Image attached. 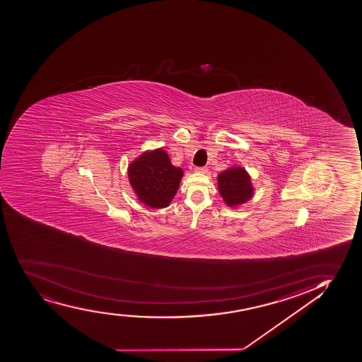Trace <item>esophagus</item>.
Masks as SVG:
<instances>
[{"label": "esophagus", "instance_id": "obj_1", "mask_svg": "<svg viewBox=\"0 0 362 362\" xmlns=\"http://www.w3.org/2000/svg\"><path fill=\"white\" fill-rule=\"evenodd\" d=\"M196 171L197 173H200V174H206L208 173V168L206 166H197Z\"/></svg>", "mask_w": 362, "mask_h": 362}]
</instances>
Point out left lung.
<instances>
[{"label": "left lung", "mask_w": 362, "mask_h": 362, "mask_svg": "<svg viewBox=\"0 0 362 362\" xmlns=\"http://www.w3.org/2000/svg\"><path fill=\"white\" fill-rule=\"evenodd\" d=\"M221 196L229 206L247 202L252 197L250 176L243 168H232L218 175Z\"/></svg>", "instance_id": "obj_1"}]
</instances>
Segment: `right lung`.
<instances>
[{
  "label": "right lung",
  "mask_w": 362,
  "mask_h": 362,
  "mask_svg": "<svg viewBox=\"0 0 362 362\" xmlns=\"http://www.w3.org/2000/svg\"><path fill=\"white\" fill-rule=\"evenodd\" d=\"M128 173L134 191L151 208L169 205L183 175L182 169L173 165L162 148L142 154L130 164Z\"/></svg>",
  "instance_id": "right-lung-1"
}]
</instances>
